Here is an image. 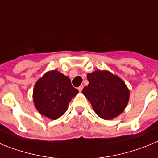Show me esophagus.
Segmentation results:
<instances>
[{"mask_svg":"<svg viewBox=\"0 0 158 158\" xmlns=\"http://www.w3.org/2000/svg\"><path fill=\"white\" fill-rule=\"evenodd\" d=\"M83 89V85H80L79 87H78V90H79V91H82V90Z\"/></svg>","mask_w":158,"mask_h":158,"instance_id":"34e87169","label":"esophagus"}]
</instances>
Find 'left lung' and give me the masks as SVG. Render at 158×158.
<instances>
[{
	"mask_svg": "<svg viewBox=\"0 0 158 158\" xmlns=\"http://www.w3.org/2000/svg\"><path fill=\"white\" fill-rule=\"evenodd\" d=\"M89 84L83 89L96 114L105 120L118 116L127 107L130 91L118 76L97 70L87 75Z\"/></svg>",
	"mask_w": 158,
	"mask_h": 158,
	"instance_id": "1",
	"label": "left lung"
}]
</instances>
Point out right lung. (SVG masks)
I'll list each match as a JSON object with an SVG mask.
<instances>
[{"label": "right lung", "mask_w": 158, "mask_h": 158, "mask_svg": "<svg viewBox=\"0 0 158 158\" xmlns=\"http://www.w3.org/2000/svg\"><path fill=\"white\" fill-rule=\"evenodd\" d=\"M78 92L68 76L56 70L48 71L35 83L34 105L40 114L56 120L65 113L69 102Z\"/></svg>", "instance_id": "add662e5"}]
</instances>
